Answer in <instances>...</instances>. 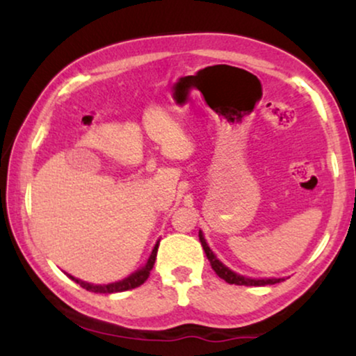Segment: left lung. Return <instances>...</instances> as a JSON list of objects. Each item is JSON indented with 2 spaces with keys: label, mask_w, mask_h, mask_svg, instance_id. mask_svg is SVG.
<instances>
[{
  "label": "left lung",
  "mask_w": 356,
  "mask_h": 356,
  "mask_svg": "<svg viewBox=\"0 0 356 356\" xmlns=\"http://www.w3.org/2000/svg\"><path fill=\"white\" fill-rule=\"evenodd\" d=\"M199 240H201V245L204 248V251H206V256L207 259L211 261V266L212 269L216 270V274L223 279L228 284H235V285H250V286H262V285H274V284H279V282L285 280V279H248V277H243V275H238L235 272H232L228 267H225L222 264L220 261L217 259L216 256H213V252L211 251V248L207 246L206 240H204L202 233L199 232Z\"/></svg>",
  "instance_id": "obj_1"
}]
</instances>
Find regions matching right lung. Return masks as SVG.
<instances>
[{"mask_svg": "<svg viewBox=\"0 0 356 356\" xmlns=\"http://www.w3.org/2000/svg\"><path fill=\"white\" fill-rule=\"evenodd\" d=\"M157 250H159V243L154 246L152 254H150L147 264H145L143 269H139L138 272H134L133 275L126 277V279H123V280L115 282V284L92 285V284H86V282H82V280H77V279H74V277H71V279L74 280L76 284H79L82 289H86V290H89V291H94V293H118V291L133 290V289H136V286L143 285L144 282L147 280L150 270H152V267H154L155 257H157Z\"/></svg>", "mask_w": 356, "mask_h": 356, "instance_id": "add662e5", "label": "right lung"}]
</instances>
